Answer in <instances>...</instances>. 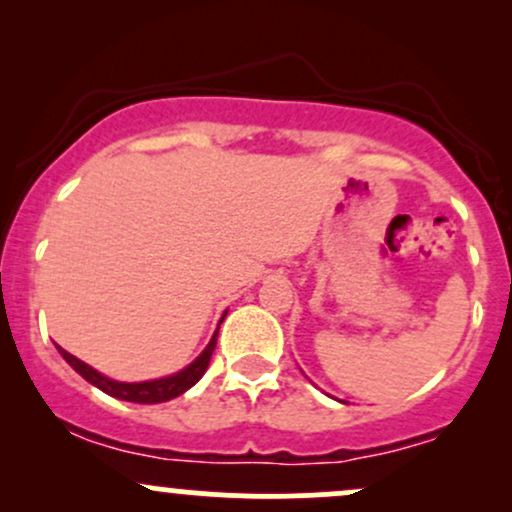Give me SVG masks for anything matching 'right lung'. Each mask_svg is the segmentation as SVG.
<instances>
[{"label": "right lung", "instance_id": "1", "mask_svg": "<svg viewBox=\"0 0 512 512\" xmlns=\"http://www.w3.org/2000/svg\"><path fill=\"white\" fill-rule=\"evenodd\" d=\"M226 317V315H223ZM216 334L219 330L214 332V337H211V342L207 349L199 354V358L195 363H190L185 370H180V373L170 375V378H161V380H149V383H115V380L105 378V375L98 373V370H93L91 366H86L84 361H79V358L69 354V351L60 349V354L64 356V361L72 366L76 373L81 375V378L88 380L91 385H96L98 390H103L105 395L110 397H117V399H125V402H137V404H158V402H168V399L182 395L185 390H190L192 385L197 383L199 378L204 375V370L209 368V361H211V354H214L216 349Z\"/></svg>", "mask_w": 512, "mask_h": 512}]
</instances>
